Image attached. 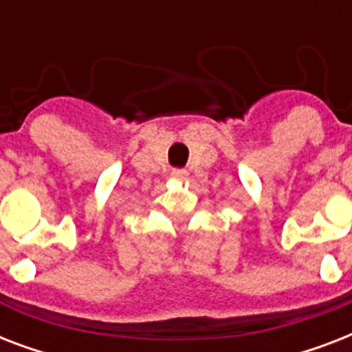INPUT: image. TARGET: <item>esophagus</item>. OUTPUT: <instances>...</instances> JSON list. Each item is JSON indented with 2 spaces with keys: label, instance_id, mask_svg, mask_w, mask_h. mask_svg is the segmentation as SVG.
Wrapping results in <instances>:
<instances>
[{
  "label": "esophagus",
  "instance_id": "1",
  "mask_svg": "<svg viewBox=\"0 0 352 352\" xmlns=\"http://www.w3.org/2000/svg\"><path fill=\"white\" fill-rule=\"evenodd\" d=\"M171 175H173V179H177V181H184L188 177V171L182 170V168H175V170L171 171Z\"/></svg>",
  "mask_w": 352,
  "mask_h": 352
}]
</instances>
